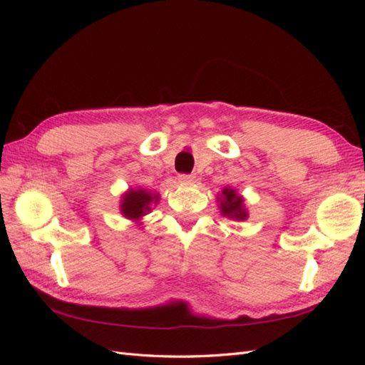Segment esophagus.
Returning a JSON list of instances; mask_svg holds the SVG:
<instances>
[{"mask_svg":"<svg viewBox=\"0 0 365 365\" xmlns=\"http://www.w3.org/2000/svg\"><path fill=\"white\" fill-rule=\"evenodd\" d=\"M178 180L182 184H193L195 182V176H192V175H180Z\"/></svg>","mask_w":365,"mask_h":365,"instance_id":"obj_1","label":"esophagus"}]
</instances>
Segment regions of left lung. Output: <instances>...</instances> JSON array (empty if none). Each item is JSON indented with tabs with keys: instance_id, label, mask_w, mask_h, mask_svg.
Returning a JSON list of instances; mask_svg holds the SVG:
<instances>
[{
	"instance_id": "1",
	"label": "left lung",
	"mask_w": 365,
	"mask_h": 365,
	"mask_svg": "<svg viewBox=\"0 0 365 365\" xmlns=\"http://www.w3.org/2000/svg\"><path fill=\"white\" fill-rule=\"evenodd\" d=\"M220 201L219 208H220V215H224L227 217H233L236 220H245L248 213L242 208V196H239L233 189H228V187H224L222 195L217 197Z\"/></svg>"
}]
</instances>
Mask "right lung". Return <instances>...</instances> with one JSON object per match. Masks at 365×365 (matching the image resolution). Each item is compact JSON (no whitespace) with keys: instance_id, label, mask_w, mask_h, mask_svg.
I'll return each mask as SVG.
<instances>
[{"instance_id":"add662e5","label":"right lung","mask_w":365,"mask_h":365,"mask_svg":"<svg viewBox=\"0 0 365 365\" xmlns=\"http://www.w3.org/2000/svg\"><path fill=\"white\" fill-rule=\"evenodd\" d=\"M160 200V195H152L145 189L134 190L130 189L125 193L123 201H121V215L128 219L138 220L141 216L152 212V207Z\"/></svg>"}]
</instances>
